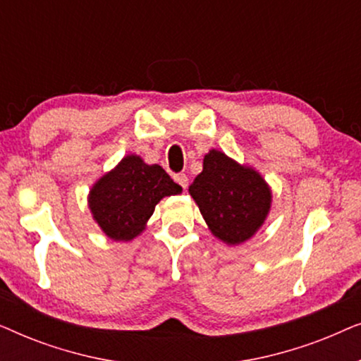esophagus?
Masks as SVG:
<instances>
[{
    "mask_svg": "<svg viewBox=\"0 0 361 361\" xmlns=\"http://www.w3.org/2000/svg\"><path fill=\"white\" fill-rule=\"evenodd\" d=\"M174 180L182 187V189H187V185H189V179H187V176L182 174V172L174 176Z\"/></svg>",
    "mask_w": 361,
    "mask_h": 361,
    "instance_id": "1",
    "label": "esophagus"
}]
</instances>
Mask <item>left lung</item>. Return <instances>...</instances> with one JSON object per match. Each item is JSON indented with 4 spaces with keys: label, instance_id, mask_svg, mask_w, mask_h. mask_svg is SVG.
<instances>
[{
    "label": "left lung",
    "instance_id": "8db88e82",
    "mask_svg": "<svg viewBox=\"0 0 361 361\" xmlns=\"http://www.w3.org/2000/svg\"><path fill=\"white\" fill-rule=\"evenodd\" d=\"M189 192L212 233L228 245L250 240L271 209V190L263 177L216 149L205 154L204 171Z\"/></svg>",
    "mask_w": 361,
    "mask_h": 361
}]
</instances>
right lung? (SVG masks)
Returning <instances> with one entry per match:
<instances>
[{"label": "right lung", "instance_id": "obj_1", "mask_svg": "<svg viewBox=\"0 0 361 361\" xmlns=\"http://www.w3.org/2000/svg\"><path fill=\"white\" fill-rule=\"evenodd\" d=\"M180 190L161 166H149L131 154L92 187L88 207L106 236L128 241L145 230L162 197L177 195Z\"/></svg>", "mask_w": 361, "mask_h": 361}]
</instances>
